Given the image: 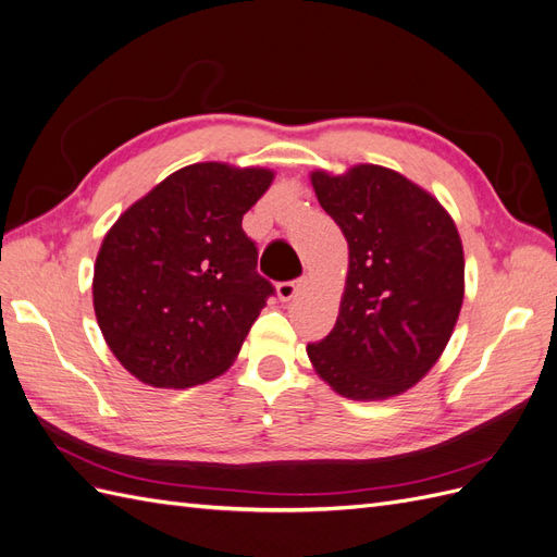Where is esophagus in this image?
Listing matches in <instances>:
<instances>
[{
  "mask_svg": "<svg viewBox=\"0 0 557 557\" xmlns=\"http://www.w3.org/2000/svg\"><path fill=\"white\" fill-rule=\"evenodd\" d=\"M301 278H293V281H281L278 285H276V293H278V297L283 299V301H288V299H293L295 295H297V290L301 288Z\"/></svg>",
  "mask_w": 557,
  "mask_h": 557,
  "instance_id": "esophagus-1",
  "label": "esophagus"
}]
</instances>
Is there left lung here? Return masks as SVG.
<instances>
[{
    "label": "left lung",
    "mask_w": 557,
    "mask_h": 557,
    "mask_svg": "<svg viewBox=\"0 0 557 557\" xmlns=\"http://www.w3.org/2000/svg\"><path fill=\"white\" fill-rule=\"evenodd\" d=\"M311 183L348 242V278L336 323L307 346L309 358L344 397L399 395L440 360L458 320L460 234L440 201L385 166L313 172Z\"/></svg>",
    "instance_id": "obj_1"
}]
</instances>
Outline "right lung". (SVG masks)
<instances>
[{"mask_svg":"<svg viewBox=\"0 0 557 557\" xmlns=\"http://www.w3.org/2000/svg\"><path fill=\"white\" fill-rule=\"evenodd\" d=\"M267 170L199 162L166 176L104 237L92 281L99 330L129 374L190 387L223 374L276 290L258 274L244 213Z\"/></svg>","mask_w":557,"mask_h":557,"instance_id":"right-lung-1","label":"right lung"}]
</instances>
